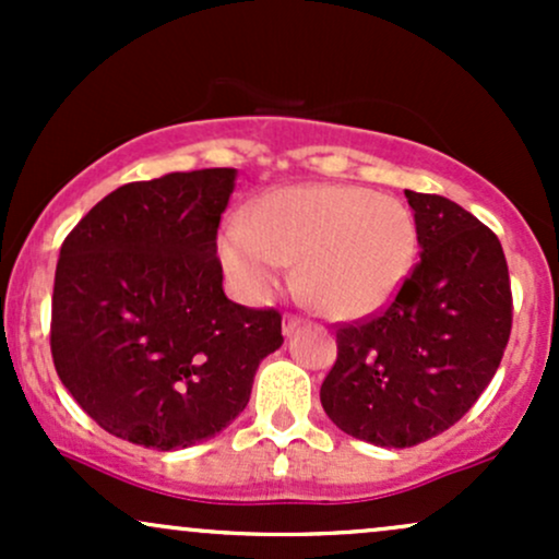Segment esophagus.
<instances>
[{
  "mask_svg": "<svg viewBox=\"0 0 559 559\" xmlns=\"http://www.w3.org/2000/svg\"><path fill=\"white\" fill-rule=\"evenodd\" d=\"M299 325H301V320H299V318H294V316H284V336H286V338H292L294 333L299 331Z\"/></svg>",
  "mask_w": 559,
  "mask_h": 559,
  "instance_id": "1",
  "label": "esophagus"
}]
</instances>
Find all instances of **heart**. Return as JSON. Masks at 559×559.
<instances>
[{
	"instance_id": "obj_1",
	"label": "heart",
	"mask_w": 559,
	"mask_h": 559,
	"mask_svg": "<svg viewBox=\"0 0 559 559\" xmlns=\"http://www.w3.org/2000/svg\"><path fill=\"white\" fill-rule=\"evenodd\" d=\"M221 262L247 299H265L281 267L323 316L360 320L383 310L413 273L418 226L400 199L365 186L305 183L275 189L223 230Z\"/></svg>"
}]
</instances>
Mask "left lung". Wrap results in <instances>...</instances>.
<instances>
[{
    "mask_svg": "<svg viewBox=\"0 0 559 559\" xmlns=\"http://www.w3.org/2000/svg\"><path fill=\"white\" fill-rule=\"evenodd\" d=\"M420 260L381 316L336 331L320 386L325 415L355 439L404 449L454 426L489 386L512 329L502 243L439 194L404 191Z\"/></svg>",
    "mask_w": 559,
    "mask_h": 559,
    "instance_id": "obj_1",
    "label": "left lung"
}]
</instances>
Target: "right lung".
<instances>
[{"label":"right lung","mask_w":559,"mask_h":559,"mask_svg":"<svg viewBox=\"0 0 559 559\" xmlns=\"http://www.w3.org/2000/svg\"><path fill=\"white\" fill-rule=\"evenodd\" d=\"M234 168L126 183L62 241L52 294L60 381L107 433L159 452L239 418L284 344L275 310L223 292L217 226Z\"/></svg>","instance_id":"add662e5"}]
</instances>
